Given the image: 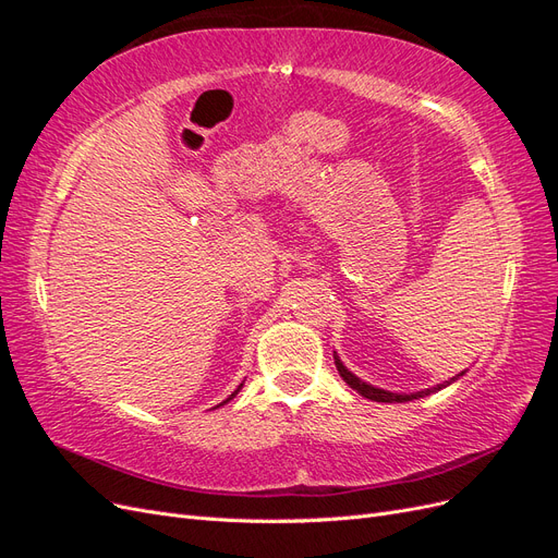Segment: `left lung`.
<instances>
[{
	"label": "left lung",
	"mask_w": 558,
	"mask_h": 558,
	"mask_svg": "<svg viewBox=\"0 0 558 558\" xmlns=\"http://www.w3.org/2000/svg\"><path fill=\"white\" fill-rule=\"evenodd\" d=\"M335 367H337V373H340V377L353 388V391H359L363 398L375 400V402H408V400L424 398V396H430V393H435V391H440V388L449 386L451 381H456V379H459V377L463 375V373L456 375L453 379H449V381H445V384H437V386H433V388H426V391H418V393H391V391H384V388H377V386H373V384H367V381L359 379L353 373H349V369L344 367V363L340 361V356H337V353H335Z\"/></svg>",
	"instance_id": "1"
}]
</instances>
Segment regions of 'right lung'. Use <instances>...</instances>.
I'll use <instances>...</instances> for the list:
<instances>
[{
  "instance_id": "right-lung-1",
  "label": "right lung",
  "mask_w": 558,
  "mask_h": 558,
  "mask_svg": "<svg viewBox=\"0 0 558 558\" xmlns=\"http://www.w3.org/2000/svg\"><path fill=\"white\" fill-rule=\"evenodd\" d=\"M242 386H244V384H240V386H238V391H232V396H230V398H228V400H232V398H234V396H238V393H240V388H242ZM228 400H223V402H221V404H226V402H228ZM221 404H218V408H221Z\"/></svg>"
}]
</instances>
